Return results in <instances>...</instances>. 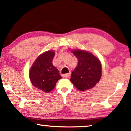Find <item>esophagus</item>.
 Masks as SVG:
<instances>
[{
  "label": "esophagus",
  "mask_w": 131,
  "mask_h": 131,
  "mask_svg": "<svg viewBox=\"0 0 131 131\" xmlns=\"http://www.w3.org/2000/svg\"><path fill=\"white\" fill-rule=\"evenodd\" d=\"M63 76H64V77H65V78H69L70 76H71V73H66V74L64 75Z\"/></svg>",
  "instance_id": "34e87169"
}]
</instances>
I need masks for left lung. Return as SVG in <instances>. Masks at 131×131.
Masks as SVG:
<instances>
[{
	"instance_id": "obj_1",
	"label": "left lung",
	"mask_w": 131,
	"mask_h": 131,
	"mask_svg": "<svg viewBox=\"0 0 131 131\" xmlns=\"http://www.w3.org/2000/svg\"><path fill=\"white\" fill-rule=\"evenodd\" d=\"M72 52L78 59V65L72 72L71 81L81 91L93 88L102 77L100 61L88 51L78 49Z\"/></svg>"
}]
</instances>
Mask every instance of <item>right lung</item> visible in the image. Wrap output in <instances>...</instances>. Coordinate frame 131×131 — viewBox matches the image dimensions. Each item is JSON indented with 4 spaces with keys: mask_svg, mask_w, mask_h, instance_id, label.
Listing matches in <instances>:
<instances>
[{
    "mask_svg": "<svg viewBox=\"0 0 131 131\" xmlns=\"http://www.w3.org/2000/svg\"><path fill=\"white\" fill-rule=\"evenodd\" d=\"M55 53L49 50L40 54L29 70V76L35 87L45 93L51 91L62 78L58 69L53 65Z\"/></svg>",
    "mask_w": 131,
    "mask_h": 131,
    "instance_id": "1",
    "label": "right lung"
}]
</instances>
